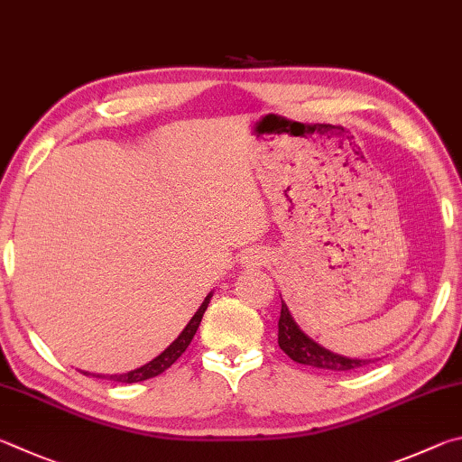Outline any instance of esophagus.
Returning a JSON list of instances; mask_svg holds the SVG:
<instances>
[{"mask_svg": "<svg viewBox=\"0 0 462 462\" xmlns=\"http://www.w3.org/2000/svg\"><path fill=\"white\" fill-rule=\"evenodd\" d=\"M252 262H255V265H262L265 262V255L260 254V252H255V255L252 254Z\"/></svg>", "mask_w": 462, "mask_h": 462, "instance_id": "34e87169", "label": "esophagus"}]
</instances>
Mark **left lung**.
Masks as SVG:
<instances>
[{"label":"left lung","mask_w":462,"mask_h":462,"mask_svg":"<svg viewBox=\"0 0 462 462\" xmlns=\"http://www.w3.org/2000/svg\"><path fill=\"white\" fill-rule=\"evenodd\" d=\"M278 345L290 359L302 365L330 369V371H351L367 365V359H349L341 355L330 353L325 346H320L306 337L290 314L288 306L282 302L280 322H278Z\"/></svg>","instance_id":"left-lung-1"}]
</instances>
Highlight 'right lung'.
I'll list each match as a JSON object with an SVG mask.
<instances>
[{
    "label": "right lung",
    "mask_w": 462,
    "mask_h": 462,
    "mask_svg": "<svg viewBox=\"0 0 462 462\" xmlns=\"http://www.w3.org/2000/svg\"><path fill=\"white\" fill-rule=\"evenodd\" d=\"M208 300H210V294L205 298V302L200 304V309H199L197 314H194V317L190 319L189 325H186V328L182 330L180 337H178L176 341H174L172 345H170L164 353H160L156 359L148 363V365L129 371V374L109 375V379H113V382H119V383H137V382H145V379L164 374V371H166L170 365H172V363L186 351V346L190 345L192 337L197 335L199 325H200V320H202V314H205L207 306H208ZM85 375H88V374H85ZM95 377H105V375H95Z\"/></svg>",
    "instance_id": "add662e5"
}]
</instances>
